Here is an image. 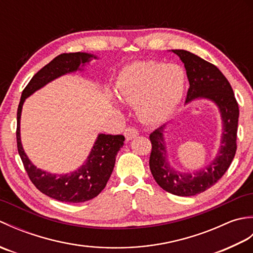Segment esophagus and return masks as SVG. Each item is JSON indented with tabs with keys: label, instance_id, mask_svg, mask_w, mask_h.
<instances>
[{
	"label": "esophagus",
	"instance_id": "obj_1",
	"mask_svg": "<svg viewBox=\"0 0 253 253\" xmlns=\"http://www.w3.org/2000/svg\"><path fill=\"white\" fill-rule=\"evenodd\" d=\"M124 135L126 137V140H131V139L136 138L139 135V131L136 129L135 127H127L125 131H124Z\"/></svg>",
	"mask_w": 253,
	"mask_h": 253
}]
</instances>
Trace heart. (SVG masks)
Here are the masks:
<instances>
[{"instance_id": "1", "label": "heart", "mask_w": 253, "mask_h": 253, "mask_svg": "<svg viewBox=\"0 0 253 253\" xmlns=\"http://www.w3.org/2000/svg\"><path fill=\"white\" fill-rule=\"evenodd\" d=\"M186 74L176 64L138 61L123 68L116 84L120 98L136 104L138 115L149 124L164 121L179 104Z\"/></svg>"}]
</instances>
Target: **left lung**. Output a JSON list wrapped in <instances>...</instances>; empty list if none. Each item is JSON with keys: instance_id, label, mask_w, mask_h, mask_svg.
Returning <instances> with one entry per match:
<instances>
[{"instance_id": "1", "label": "left lung", "mask_w": 253, "mask_h": 253, "mask_svg": "<svg viewBox=\"0 0 253 253\" xmlns=\"http://www.w3.org/2000/svg\"><path fill=\"white\" fill-rule=\"evenodd\" d=\"M185 64L190 87L186 103L197 98H206L215 103L222 115V146L215 160L208 168L191 174H181L168 162L163 130L165 125L150 133L152 144L150 169L158 185L175 196L190 197L206 191L222 178L232 164L237 150L239 107L232 85L213 64L186 50H173Z\"/></svg>"}]
</instances>
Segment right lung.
I'll return each instance as SVG.
<instances>
[{"label":"right lung","mask_w":253,"mask_h":253,"mask_svg":"<svg viewBox=\"0 0 253 253\" xmlns=\"http://www.w3.org/2000/svg\"><path fill=\"white\" fill-rule=\"evenodd\" d=\"M95 56L88 53H63L42 67L21 93L17 109V149L29 179L38 190L55 200L69 203H79L91 200L104 189L114 169L116 154L123 147L125 137L123 135L100 133L85 163L79 169L66 175H53L37 169L27 158L20 142V114L24 101L51 80L79 69V66L89 63Z\"/></svg>","instance_id":"obj_1"}]
</instances>
